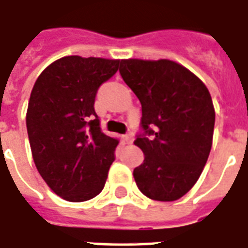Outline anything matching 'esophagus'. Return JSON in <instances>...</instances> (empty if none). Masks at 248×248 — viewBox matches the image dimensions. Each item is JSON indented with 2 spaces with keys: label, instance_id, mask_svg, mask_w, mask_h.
<instances>
[{
  "label": "esophagus",
  "instance_id": "obj_1",
  "mask_svg": "<svg viewBox=\"0 0 248 248\" xmlns=\"http://www.w3.org/2000/svg\"><path fill=\"white\" fill-rule=\"evenodd\" d=\"M124 141L127 142V143H131V142H133V136H131V133L124 136Z\"/></svg>",
  "mask_w": 248,
  "mask_h": 248
}]
</instances>
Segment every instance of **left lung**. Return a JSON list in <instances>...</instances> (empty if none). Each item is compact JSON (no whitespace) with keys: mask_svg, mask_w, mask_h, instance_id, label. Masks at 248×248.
I'll return each instance as SVG.
<instances>
[{"mask_svg":"<svg viewBox=\"0 0 248 248\" xmlns=\"http://www.w3.org/2000/svg\"><path fill=\"white\" fill-rule=\"evenodd\" d=\"M121 76L142 106L136 143L145 155L133 172L145 196L174 202L196 184L208 160L215 108L205 84L172 60H121Z\"/></svg>","mask_w":248,"mask_h":248,"instance_id":"8db88e82","label":"left lung"}]
</instances>
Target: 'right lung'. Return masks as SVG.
<instances>
[{"instance_id": "right-lung-1", "label": "right lung", "mask_w": 248, "mask_h": 248, "mask_svg": "<svg viewBox=\"0 0 248 248\" xmlns=\"http://www.w3.org/2000/svg\"><path fill=\"white\" fill-rule=\"evenodd\" d=\"M118 67L119 60L65 56L40 74L31 93L27 130L34 165L67 202H87L106 184L119 141L100 130L94 103Z\"/></svg>"}]
</instances>
